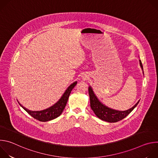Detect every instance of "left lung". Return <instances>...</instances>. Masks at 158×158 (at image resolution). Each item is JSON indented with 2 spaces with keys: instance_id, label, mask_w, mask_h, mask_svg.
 I'll use <instances>...</instances> for the list:
<instances>
[{
  "instance_id": "left-lung-1",
  "label": "left lung",
  "mask_w": 158,
  "mask_h": 158,
  "mask_svg": "<svg viewBox=\"0 0 158 158\" xmlns=\"http://www.w3.org/2000/svg\"><path fill=\"white\" fill-rule=\"evenodd\" d=\"M139 62L141 68L143 70V67L141 60H139ZM89 94L90 97L91 107L92 110L94 111V114L96 115L97 117H98L101 120L109 123H116L125 118L130 112L136 107V106L138 104L139 102V101L132 107L127 110L119 111L110 109L106 107V106L103 105L102 103H101V102L96 98L91 87H89Z\"/></svg>"
}]
</instances>
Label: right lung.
Listing matches in <instances>:
<instances>
[{
    "mask_svg": "<svg viewBox=\"0 0 158 158\" xmlns=\"http://www.w3.org/2000/svg\"><path fill=\"white\" fill-rule=\"evenodd\" d=\"M76 84L77 82H75L73 84H72L67 89L65 92L64 93L61 98L57 103H56L54 105L50 107L49 108L45 110L40 111H31L24 107L19 102V103L22 106V107L34 119L42 122H46L52 120L59 117L62 114L64 109L66 106L67 100L69 99L72 89L75 87Z\"/></svg>",
    "mask_w": 158,
    "mask_h": 158,
    "instance_id": "obj_1",
    "label": "right lung"
}]
</instances>
